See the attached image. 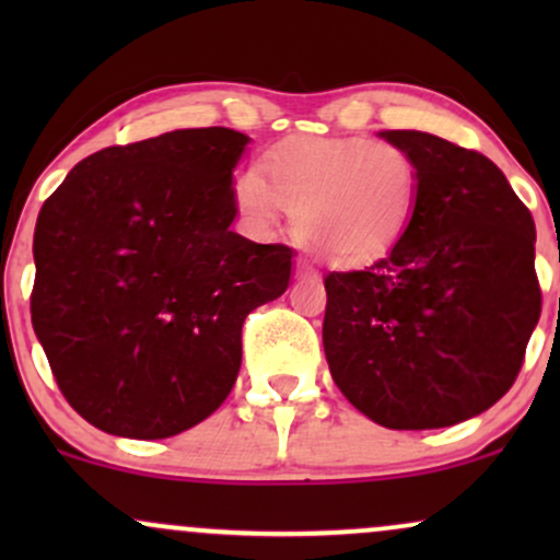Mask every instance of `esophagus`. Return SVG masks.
<instances>
[{"label":"esophagus","instance_id":"34e87169","mask_svg":"<svg viewBox=\"0 0 560 560\" xmlns=\"http://www.w3.org/2000/svg\"><path fill=\"white\" fill-rule=\"evenodd\" d=\"M298 276H300V279H313V281H316L318 279V271L311 266V262L300 260L298 262Z\"/></svg>","mask_w":560,"mask_h":560}]
</instances>
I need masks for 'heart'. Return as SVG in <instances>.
Returning <instances> with one entry per match:
<instances>
[{
	"mask_svg": "<svg viewBox=\"0 0 560 560\" xmlns=\"http://www.w3.org/2000/svg\"><path fill=\"white\" fill-rule=\"evenodd\" d=\"M266 178L247 168L236 176V208L271 229L281 210L300 240L339 268L369 266L402 240L419 199V171L387 141L313 139L266 158Z\"/></svg>",
	"mask_w": 560,
	"mask_h": 560,
	"instance_id": "heart-1",
	"label": "heart"
}]
</instances>
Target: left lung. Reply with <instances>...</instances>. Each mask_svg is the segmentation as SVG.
Wrapping results in <instances>:
<instances>
[{
	"mask_svg": "<svg viewBox=\"0 0 560 560\" xmlns=\"http://www.w3.org/2000/svg\"><path fill=\"white\" fill-rule=\"evenodd\" d=\"M419 171L402 240L329 273L324 352L342 395L387 429L485 413L516 382L539 320L535 221L503 171L427 131H382Z\"/></svg>",
	"mask_w": 560,
	"mask_h": 560,
	"instance_id": "left-lung-1",
	"label": "left lung"
}]
</instances>
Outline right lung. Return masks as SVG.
I'll list each match as a JSON object with an SVG mask.
<instances>
[{
	"mask_svg": "<svg viewBox=\"0 0 560 560\" xmlns=\"http://www.w3.org/2000/svg\"><path fill=\"white\" fill-rule=\"evenodd\" d=\"M231 128H178L81 160L44 202L31 320L92 427L165 440L208 419L242 365L249 311L287 292L294 253L231 231Z\"/></svg>",
	"mask_w": 560,
	"mask_h": 560,
	"instance_id": "add662e5",
	"label": "right lung"
}]
</instances>
